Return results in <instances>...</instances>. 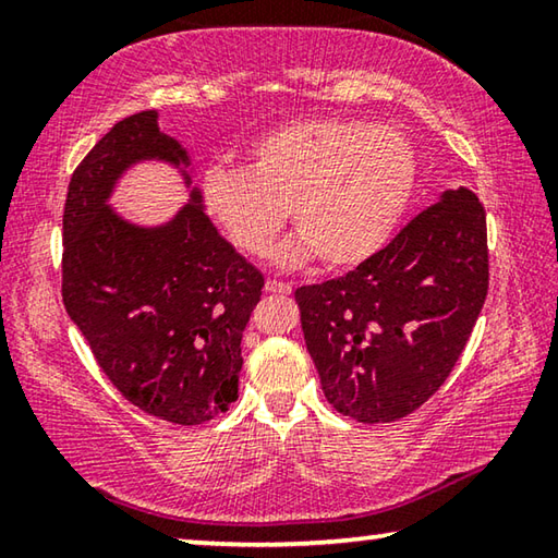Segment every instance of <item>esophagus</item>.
<instances>
[{
  "label": "esophagus",
  "instance_id": "34e87169",
  "mask_svg": "<svg viewBox=\"0 0 558 558\" xmlns=\"http://www.w3.org/2000/svg\"><path fill=\"white\" fill-rule=\"evenodd\" d=\"M266 292H270V295H290L292 286H290V282H282V280H268Z\"/></svg>",
  "mask_w": 558,
  "mask_h": 558
}]
</instances>
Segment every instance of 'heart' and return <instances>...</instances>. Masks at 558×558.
I'll use <instances>...</instances> for the list:
<instances>
[{
	"instance_id": "heart-1",
	"label": "heart",
	"mask_w": 558,
	"mask_h": 558,
	"mask_svg": "<svg viewBox=\"0 0 558 558\" xmlns=\"http://www.w3.org/2000/svg\"><path fill=\"white\" fill-rule=\"evenodd\" d=\"M418 159L399 128L354 118H302L263 132L245 169L211 167L202 199L245 256H266L290 221L300 231L278 251L280 266L319 256L356 268L393 239L413 199Z\"/></svg>"
}]
</instances>
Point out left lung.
I'll return each mask as SVG.
<instances>
[{
    "label": "left lung",
    "instance_id": "1",
    "mask_svg": "<svg viewBox=\"0 0 558 558\" xmlns=\"http://www.w3.org/2000/svg\"><path fill=\"white\" fill-rule=\"evenodd\" d=\"M487 223L470 189H448L347 276L295 290L327 401L391 423L436 393L487 298Z\"/></svg>",
    "mask_w": 558,
    "mask_h": 558
}]
</instances>
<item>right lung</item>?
<instances>
[{
	"label": "right lung",
	"mask_w": 558,
	"mask_h": 558,
	"mask_svg": "<svg viewBox=\"0 0 558 558\" xmlns=\"http://www.w3.org/2000/svg\"><path fill=\"white\" fill-rule=\"evenodd\" d=\"M157 110L116 122L75 167L63 209V305L125 399L179 426H199L239 399L241 339L263 276L204 211L192 157ZM140 161L180 169L190 202L157 227L109 206Z\"/></svg>",
	"instance_id": "obj_1"
}]
</instances>
